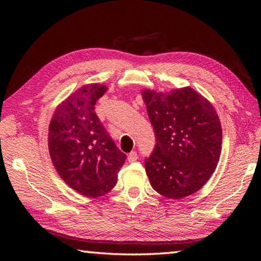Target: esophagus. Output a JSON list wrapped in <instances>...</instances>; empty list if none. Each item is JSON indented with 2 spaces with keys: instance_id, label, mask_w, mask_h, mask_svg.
I'll return each mask as SVG.
<instances>
[{
  "instance_id": "obj_1",
  "label": "esophagus",
  "mask_w": 261,
  "mask_h": 261,
  "mask_svg": "<svg viewBox=\"0 0 261 261\" xmlns=\"http://www.w3.org/2000/svg\"><path fill=\"white\" fill-rule=\"evenodd\" d=\"M138 159V153L136 151H131L129 154H127V162L129 163H135Z\"/></svg>"
}]
</instances>
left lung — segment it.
Returning a JSON list of instances; mask_svg holds the SVG:
<instances>
[{"instance_id":"1","label":"left lung","mask_w":261,"mask_h":261,"mask_svg":"<svg viewBox=\"0 0 261 261\" xmlns=\"http://www.w3.org/2000/svg\"><path fill=\"white\" fill-rule=\"evenodd\" d=\"M156 146L145 159L152 188L182 198L202 188L219 163L222 129L206 98L191 87L168 94L142 91Z\"/></svg>"}]
</instances>
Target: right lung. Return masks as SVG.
<instances>
[{"mask_svg":"<svg viewBox=\"0 0 261 261\" xmlns=\"http://www.w3.org/2000/svg\"><path fill=\"white\" fill-rule=\"evenodd\" d=\"M107 87L85 85L66 98L49 125L48 146L53 164L69 187L87 197L110 192L126 154L120 151L95 112Z\"/></svg>","mask_w":261,"mask_h":261,"instance_id":"add662e5","label":"right lung"}]
</instances>
